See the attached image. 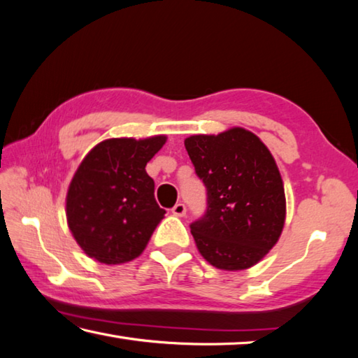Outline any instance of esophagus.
Here are the masks:
<instances>
[{"mask_svg":"<svg viewBox=\"0 0 358 358\" xmlns=\"http://www.w3.org/2000/svg\"><path fill=\"white\" fill-rule=\"evenodd\" d=\"M172 213L175 215V216H185L186 215V207H185V203H177L175 205V207L172 208Z\"/></svg>","mask_w":358,"mask_h":358,"instance_id":"esophagus-1","label":"esophagus"}]
</instances>
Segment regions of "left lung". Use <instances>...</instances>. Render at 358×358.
Instances as JSON below:
<instances>
[{"instance_id": "8db88e82", "label": "left lung", "mask_w": 358, "mask_h": 358, "mask_svg": "<svg viewBox=\"0 0 358 358\" xmlns=\"http://www.w3.org/2000/svg\"><path fill=\"white\" fill-rule=\"evenodd\" d=\"M185 147L207 186V213L191 224L199 252L220 270L251 268L278 243L286 221L273 155L245 128L191 136Z\"/></svg>"}]
</instances>
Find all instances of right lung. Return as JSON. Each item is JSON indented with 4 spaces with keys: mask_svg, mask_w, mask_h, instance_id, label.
Returning a JSON list of instances; mask_svg holds the SVG:
<instances>
[{
    "mask_svg": "<svg viewBox=\"0 0 358 358\" xmlns=\"http://www.w3.org/2000/svg\"><path fill=\"white\" fill-rule=\"evenodd\" d=\"M166 141L107 138L77 167L66 196V220L77 245L96 262L117 265L138 257L164 217L145 167Z\"/></svg>",
    "mask_w": 358,
    "mask_h": 358,
    "instance_id": "obj_1",
    "label": "right lung"
}]
</instances>
